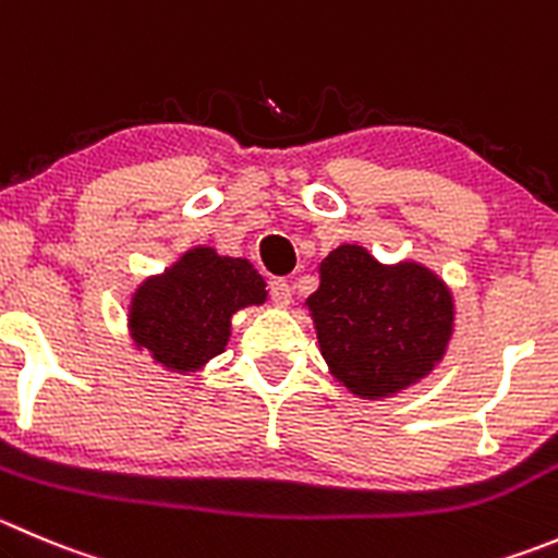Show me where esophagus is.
<instances>
[{
	"instance_id": "esophagus-1",
	"label": "esophagus",
	"mask_w": 558,
	"mask_h": 558,
	"mask_svg": "<svg viewBox=\"0 0 558 558\" xmlns=\"http://www.w3.org/2000/svg\"><path fill=\"white\" fill-rule=\"evenodd\" d=\"M269 296L278 307H289L291 305V296H294V289L286 278H272L269 280Z\"/></svg>"
}]
</instances>
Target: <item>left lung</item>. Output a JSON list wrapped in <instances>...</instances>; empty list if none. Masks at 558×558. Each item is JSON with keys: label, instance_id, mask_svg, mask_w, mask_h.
I'll return each instance as SVG.
<instances>
[{"label": "left lung", "instance_id": "8db88e82", "mask_svg": "<svg viewBox=\"0 0 558 558\" xmlns=\"http://www.w3.org/2000/svg\"><path fill=\"white\" fill-rule=\"evenodd\" d=\"M335 378L360 398H384L428 376L452 335V296L420 264L381 267L365 247L340 245L307 296Z\"/></svg>", "mask_w": 558, "mask_h": 558}]
</instances>
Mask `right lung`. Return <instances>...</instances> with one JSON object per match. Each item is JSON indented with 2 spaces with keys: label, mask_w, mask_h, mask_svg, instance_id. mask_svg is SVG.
Returning a JSON list of instances; mask_svg holds the SVG:
<instances>
[{
  "label": "right lung",
  "mask_w": 558,
  "mask_h": 558,
  "mask_svg": "<svg viewBox=\"0 0 558 558\" xmlns=\"http://www.w3.org/2000/svg\"><path fill=\"white\" fill-rule=\"evenodd\" d=\"M262 275L245 258L196 247L135 291L130 332L169 371H196L229 343L231 316L267 300Z\"/></svg>",
  "instance_id": "1"
}]
</instances>
